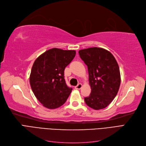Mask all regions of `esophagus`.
<instances>
[{"label":"esophagus","instance_id":"obj_1","mask_svg":"<svg viewBox=\"0 0 146 146\" xmlns=\"http://www.w3.org/2000/svg\"><path fill=\"white\" fill-rule=\"evenodd\" d=\"M82 84L81 83H79V84H78V85L76 86H75V88H76V89H77V90H80L81 88H82Z\"/></svg>","mask_w":146,"mask_h":146}]
</instances>
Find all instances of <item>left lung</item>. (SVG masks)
<instances>
[{
	"mask_svg": "<svg viewBox=\"0 0 146 146\" xmlns=\"http://www.w3.org/2000/svg\"><path fill=\"white\" fill-rule=\"evenodd\" d=\"M87 66L91 92L85 98L86 104L94 110L106 108L117 95L121 84L117 61L109 51L91 47L78 51Z\"/></svg>",
	"mask_w": 146,
	"mask_h": 146,
	"instance_id": "left-lung-1",
	"label": "left lung"
}]
</instances>
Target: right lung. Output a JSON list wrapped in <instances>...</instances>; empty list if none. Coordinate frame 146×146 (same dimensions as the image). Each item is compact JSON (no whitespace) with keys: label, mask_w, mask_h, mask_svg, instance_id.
Here are the masks:
<instances>
[{"label":"right lung","mask_w":146,"mask_h":146,"mask_svg":"<svg viewBox=\"0 0 146 146\" xmlns=\"http://www.w3.org/2000/svg\"><path fill=\"white\" fill-rule=\"evenodd\" d=\"M75 50L53 48L35 61L30 76V84L35 96L48 109L61 107L72 89L67 86L64 71L76 56Z\"/></svg>","instance_id":"add662e5"}]
</instances>
